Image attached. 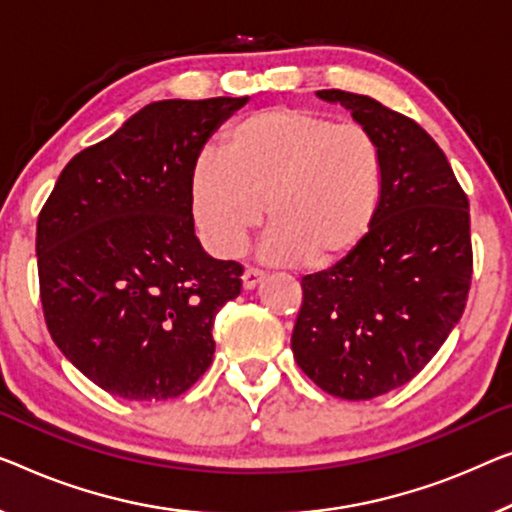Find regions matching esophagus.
Returning a JSON list of instances; mask_svg holds the SVG:
<instances>
[{"label": "esophagus", "mask_w": 512, "mask_h": 512, "mask_svg": "<svg viewBox=\"0 0 512 512\" xmlns=\"http://www.w3.org/2000/svg\"><path fill=\"white\" fill-rule=\"evenodd\" d=\"M262 280H264V273L257 271V269H246V271H243V276H241L243 289H255Z\"/></svg>", "instance_id": "34e87169"}]
</instances>
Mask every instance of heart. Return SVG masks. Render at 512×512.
Wrapping results in <instances>:
<instances>
[{
    "label": "heart",
    "instance_id": "heart-1",
    "mask_svg": "<svg viewBox=\"0 0 512 512\" xmlns=\"http://www.w3.org/2000/svg\"><path fill=\"white\" fill-rule=\"evenodd\" d=\"M386 158L379 137L356 121L303 108L248 114L202 154L190 174V213L207 248L236 257L250 232L271 230L266 262L322 269L361 246L381 207Z\"/></svg>",
    "mask_w": 512,
    "mask_h": 512
}]
</instances>
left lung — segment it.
Instances as JSON below:
<instances>
[{
	"instance_id": "left-lung-1",
	"label": "left lung",
	"mask_w": 512,
	"mask_h": 512,
	"mask_svg": "<svg viewBox=\"0 0 512 512\" xmlns=\"http://www.w3.org/2000/svg\"><path fill=\"white\" fill-rule=\"evenodd\" d=\"M317 96L379 137L386 181L361 246L301 280L292 352L322 391L372 400L414 379L460 322L474 271L469 200L414 119L349 91Z\"/></svg>"
}]
</instances>
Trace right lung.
Wrapping results in <instances>:
<instances>
[{
    "mask_svg": "<svg viewBox=\"0 0 512 512\" xmlns=\"http://www.w3.org/2000/svg\"><path fill=\"white\" fill-rule=\"evenodd\" d=\"M243 98L158 101L71 158L38 213L48 331L117 398H177L213 361V319L241 292V264L195 236L190 174Z\"/></svg>",
    "mask_w": 512,
    "mask_h": 512,
    "instance_id": "obj_1",
    "label": "right lung"
}]
</instances>
